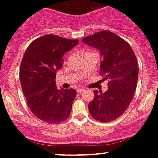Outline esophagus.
Returning a JSON list of instances; mask_svg holds the SVG:
<instances>
[{
  "label": "esophagus",
  "instance_id": "esophagus-1",
  "mask_svg": "<svg viewBox=\"0 0 158 158\" xmlns=\"http://www.w3.org/2000/svg\"><path fill=\"white\" fill-rule=\"evenodd\" d=\"M85 91V89H83V88H79V89H77V93H81V92Z\"/></svg>",
  "mask_w": 158,
  "mask_h": 158
}]
</instances>
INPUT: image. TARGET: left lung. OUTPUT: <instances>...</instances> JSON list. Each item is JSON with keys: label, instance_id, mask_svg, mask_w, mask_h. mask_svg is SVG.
I'll use <instances>...</instances> for the list:
<instances>
[{"label": "left lung", "instance_id": "8db88e82", "mask_svg": "<svg viewBox=\"0 0 158 158\" xmlns=\"http://www.w3.org/2000/svg\"><path fill=\"white\" fill-rule=\"evenodd\" d=\"M81 41L100 50L99 74L108 81L105 93L94 91V99L88 104L90 115L103 123L115 120L129 106L137 88L139 68L135 52L126 41L108 30L96 32Z\"/></svg>", "mask_w": 158, "mask_h": 158}]
</instances>
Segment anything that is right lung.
<instances>
[{
	"label": "right lung",
	"instance_id": "obj_1",
	"mask_svg": "<svg viewBox=\"0 0 158 158\" xmlns=\"http://www.w3.org/2000/svg\"><path fill=\"white\" fill-rule=\"evenodd\" d=\"M78 43L77 39L48 34L34 40L23 54L20 81L27 106L37 118L49 124H59L70 116L77 91L58 89L55 79L64 53Z\"/></svg>",
	"mask_w": 158,
	"mask_h": 158
}]
</instances>
